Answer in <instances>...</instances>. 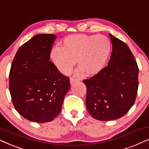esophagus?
<instances>
[{"label":"esophagus","mask_w":149,"mask_h":149,"mask_svg":"<svg viewBox=\"0 0 149 149\" xmlns=\"http://www.w3.org/2000/svg\"><path fill=\"white\" fill-rule=\"evenodd\" d=\"M79 81V79L74 78V77H71L70 79V84H72V83H74V82H77V81Z\"/></svg>","instance_id":"obj_1"}]
</instances>
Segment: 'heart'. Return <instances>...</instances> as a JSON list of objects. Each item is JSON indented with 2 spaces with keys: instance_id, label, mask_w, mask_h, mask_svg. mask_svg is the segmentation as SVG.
<instances>
[{
  "instance_id": "b5f03b06",
  "label": "heart",
  "mask_w": 149,
  "mask_h": 149,
  "mask_svg": "<svg viewBox=\"0 0 149 149\" xmlns=\"http://www.w3.org/2000/svg\"><path fill=\"white\" fill-rule=\"evenodd\" d=\"M111 50V43L104 36L72 34L63 40L61 47H54L50 58L55 66L64 74L72 72L77 65L86 75H93L102 70Z\"/></svg>"
}]
</instances>
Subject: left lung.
I'll return each mask as SVG.
<instances>
[{"mask_svg":"<svg viewBox=\"0 0 149 149\" xmlns=\"http://www.w3.org/2000/svg\"><path fill=\"white\" fill-rule=\"evenodd\" d=\"M113 52L108 66L84 79L85 104L91 117L100 121L119 119L135 102L138 88V66L129 47L109 34Z\"/></svg>","mask_w":149,"mask_h":149,"instance_id":"8db88e82","label":"left lung"}]
</instances>
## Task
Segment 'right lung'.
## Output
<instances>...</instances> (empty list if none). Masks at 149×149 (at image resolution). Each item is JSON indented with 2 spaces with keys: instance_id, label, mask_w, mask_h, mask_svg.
<instances>
[{
  "instance_id": "1",
  "label": "right lung",
  "mask_w": 149,
  "mask_h": 149,
  "mask_svg": "<svg viewBox=\"0 0 149 149\" xmlns=\"http://www.w3.org/2000/svg\"><path fill=\"white\" fill-rule=\"evenodd\" d=\"M56 36L40 34L17 50L9 72L12 102L20 115L28 121L46 123L60 114L70 79L50 62Z\"/></svg>"
}]
</instances>
